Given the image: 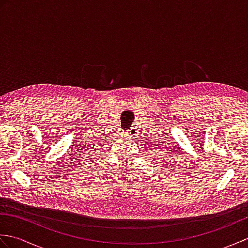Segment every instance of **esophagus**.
<instances>
[{
    "label": "esophagus",
    "instance_id": "obj_1",
    "mask_svg": "<svg viewBox=\"0 0 248 248\" xmlns=\"http://www.w3.org/2000/svg\"><path fill=\"white\" fill-rule=\"evenodd\" d=\"M135 133H136L135 128H131L130 130L127 131V134L130 135V136H132V138H133V136H135Z\"/></svg>",
    "mask_w": 248,
    "mask_h": 248
}]
</instances>
